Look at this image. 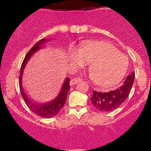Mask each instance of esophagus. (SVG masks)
I'll return each mask as SVG.
<instances>
[{
    "label": "esophagus",
    "instance_id": "esophagus-1",
    "mask_svg": "<svg viewBox=\"0 0 151 151\" xmlns=\"http://www.w3.org/2000/svg\"><path fill=\"white\" fill-rule=\"evenodd\" d=\"M80 81H81V79L78 78V77H77V78H73L70 80V85H71V86H73V85L77 84V83H80Z\"/></svg>",
    "mask_w": 151,
    "mask_h": 151
}]
</instances>
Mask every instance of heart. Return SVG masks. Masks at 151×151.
Masks as SVG:
<instances>
[{"instance_id": "1", "label": "heart", "mask_w": 151, "mask_h": 151, "mask_svg": "<svg viewBox=\"0 0 151 151\" xmlns=\"http://www.w3.org/2000/svg\"><path fill=\"white\" fill-rule=\"evenodd\" d=\"M69 59L78 66H84L85 61L91 63L93 82L103 88L118 83L126 74L128 66L126 58L115 47L100 41L85 42L77 51L72 50Z\"/></svg>"}]
</instances>
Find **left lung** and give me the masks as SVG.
<instances>
[{
    "label": "left lung",
    "mask_w": 151,
    "mask_h": 151,
    "mask_svg": "<svg viewBox=\"0 0 151 151\" xmlns=\"http://www.w3.org/2000/svg\"><path fill=\"white\" fill-rule=\"evenodd\" d=\"M134 77V72L131 73L121 86L109 92L101 93L93 91L91 98L93 106L101 112H110L119 107L129 96Z\"/></svg>",
    "instance_id": "obj_1"
}]
</instances>
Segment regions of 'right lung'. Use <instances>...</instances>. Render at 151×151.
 <instances>
[{
    "label": "right lung",
    "instance_id": "1",
    "mask_svg": "<svg viewBox=\"0 0 151 151\" xmlns=\"http://www.w3.org/2000/svg\"><path fill=\"white\" fill-rule=\"evenodd\" d=\"M50 41V39H41L40 41H39L34 46L29 50V52L27 53L26 56H25V59H24L23 62H22V66H21L19 80V89H20L21 95H22L25 104H27V106H28V108L32 112H34L36 115L44 118H50L55 116L60 112V109L63 108V106H64V104L66 100L67 93H68L70 88V79L68 77H66L65 79L58 95L54 99H52L50 101H47V102L40 103L32 99L26 93L25 90L24 89V87L22 85V77H23V73L25 66H26L27 63L30 60V58L32 57V55H33L35 53L37 52L41 49L46 47L47 42H49Z\"/></svg>",
    "mask_w": 151,
    "mask_h": 151
}]
</instances>
